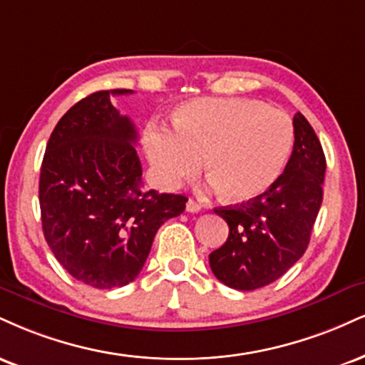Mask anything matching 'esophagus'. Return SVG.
I'll list each match as a JSON object with an SVG mask.
<instances>
[{"label":"esophagus","instance_id":"esophagus-1","mask_svg":"<svg viewBox=\"0 0 365 365\" xmlns=\"http://www.w3.org/2000/svg\"><path fill=\"white\" fill-rule=\"evenodd\" d=\"M200 209H202V205L199 204V202H195L194 199H188V202H187V210H188V212H199Z\"/></svg>","mask_w":365,"mask_h":365}]
</instances>
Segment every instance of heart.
<instances>
[{"label":"heart","instance_id":"1","mask_svg":"<svg viewBox=\"0 0 365 365\" xmlns=\"http://www.w3.org/2000/svg\"><path fill=\"white\" fill-rule=\"evenodd\" d=\"M153 171L166 187L200 168L227 200H252L282 177L294 148L287 113L250 98H199L183 103L168 127L144 138Z\"/></svg>","mask_w":365,"mask_h":365}]
</instances>
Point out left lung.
<instances>
[{"instance_id": "left-lung-1", "label": "left lung", "mask_w": 365, "mask_h": 365, "mask_svg": "<svg viewBox=\"0 0 365 365\" xmlns=\"http://www.w3.org/2000/svg\"><path fill=\"white\" fill-rule=\"evenodd\" d=\"M292 125V155L279 182L247 204L214 209L230 226V236L209 255L210 270L231 289L253 291L272 284L309 245L322 207L327 160L302 113L294 115Z\"/></svg>"}]
</instances>
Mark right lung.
I'll use <instances>...</instances> for the list:
<instances>
[{"label": "right lung", "instance_id": "1", "mask_svg": "<svg viewBox=\"0 0 365 365\" xmlns=\"http://www.w3.org/2000/svg\"><path fill=\"white\" fill-rule=\"evenodd\" d=\"M133 90L88 95L61 117L41 166L42 231L69 275L122 287L143 270L156 231L185 210V195L143 187L138 130L112 105Z\"/></svg>", "mask_w": 365, "mask_h": 365}]
</instances>
